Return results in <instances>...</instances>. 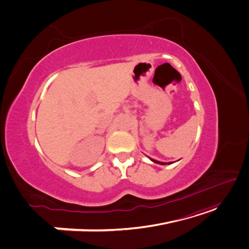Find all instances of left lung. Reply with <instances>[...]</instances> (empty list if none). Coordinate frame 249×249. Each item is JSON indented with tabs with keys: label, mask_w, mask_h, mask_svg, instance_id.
Returning a JSON list of instances; mask_svg holds the SVG:
<instances>
[{
	"label": "left lung",
	"mask_w": 249,
	"mask_h": 249,
	"mask_svg": "<svg viewBox=\"0 0 249 249\" xmlns=\"http://www.w3.org/2000/svg\"><path fill=\"white\" fill-rule=\"evenodd\" d=\"M150 160H152L154 163H157V164H161V165H166V164H172V162H168V163H165V162H160V161H157L155 159H152V158H149Z\"/></svg>",
	"instance_id": "left-lung-1"
}]
</instances>
